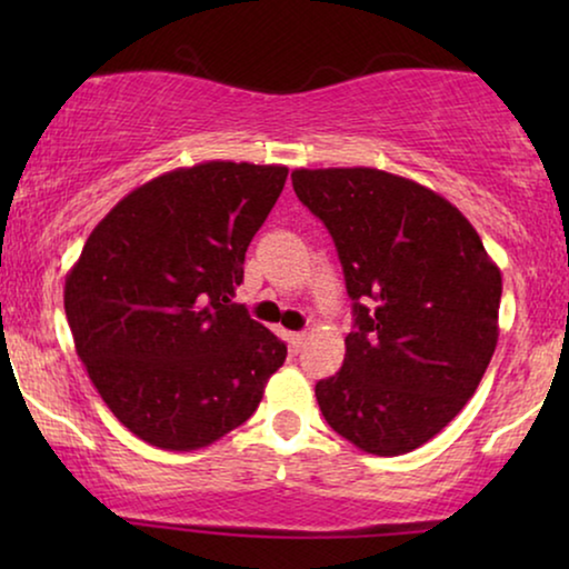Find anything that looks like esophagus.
<instances>
[{"label": "esophagus", "instance_id": "1", "mask_svg": "<svg viewBox=\"0 0 569 569\" xmlns=\"http://www.w3.org/2000/svg\"><path fill=\"white\" fill-rule=\"evenodd\" d=\"M306 339H308L306 331H292V333H287V341H290V349H292L295 355H298L300 349L306 347Z\"/></svg>", "mask_w": 569, "mask_h": 569}]
</instances>
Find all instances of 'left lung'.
I'll use <instances>...</instances> for the list:
<instances>
[{"mask_svg":"<svg viewBox=\"0 0 569 569\" xmlns=\"http://www.w3.org/2000/svg\"><path fill=\"white\" fill-rule=\"evenodd\" d=\"M292 186L331 232L355 300L345 365L316 383L321 415L365 453H409L485 378L500 337V269L471 222L409 178L298 168Z\"/></svg>","mask_w":569,"mask_h":569,"instance_id":"8db88e82","label":"left lung"}]
</instances>
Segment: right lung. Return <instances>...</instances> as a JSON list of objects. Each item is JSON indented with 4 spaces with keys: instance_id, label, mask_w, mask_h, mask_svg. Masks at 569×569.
Instances as JSON below:
<instances>
[{
    "instance_id": "1",
    "label": "right lung",
    "mask_w": 569,
    "mask_h": 569,
    "mask_svg": "<svg viewBox=\"0 0 569 569\" xmlns=\"http://www.w3.org/2000/svg\"><path fill=\"white\" fill-rule=\"evenodd\" d=\"M284 166L209 160L127 193L64 282L77 355L129 432L166 450L212 446L259 407L287 347L238 302L248 243Z\"/></svg>"
}]
</instances>
